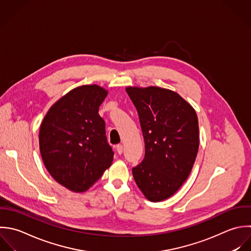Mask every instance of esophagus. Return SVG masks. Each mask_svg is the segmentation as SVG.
I'll use <instances>...</instances> for the list:
<instances>
[{"mask_svg":"<svg viewBox=\"0 0 251 251\" xmlns=\"http://www.w3.org/2000/svg\"><path fill=\"white\" fill-rule=\"evenodd\" d=\"M116 151H117V152H118L119 154H121V153L123 152V146H122L121 144L117 145V146H116Z\"/></svg>","mask_w":251,"mask_h":251,"instance_id":"obj_1","label":"esophagus"}]
</instances>
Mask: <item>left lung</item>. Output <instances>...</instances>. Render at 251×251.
Returning a JSON list of instances; mask_svg holds the SVG:
<instances>
[{
    "instance_id": "1",
    "label": "left lung",
    "mask_w": 251,
    "mask_h": 251,
    "mask_svg": "<svg viewBox=\"0 0 251 251\" xmlns=\"http://www.w3.org/2000/svg\"><path fill=\"white\" fill-rule=\"evenodd\" d=\"M145 142V158L133 177L147 200L172 197L188 179L200 147L195 108L178 93L156 86L126 87Z\"/></svg>"
}]
</instances>
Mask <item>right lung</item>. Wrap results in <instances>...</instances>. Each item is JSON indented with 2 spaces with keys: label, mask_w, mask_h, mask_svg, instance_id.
<instances>
[{
  "label": "right lung",
  "mask_w": 251,
  "mask_h": 251,
  "mask_svg": "<svg viewBox=\"0 0 251 251\" xmlns=\"http://www.w3.org/2000/svg\"><path fill=\"white\" fill-rule=\"evenodd\" d=\"M107 94L97 84L76 87L50 107L40 125L39 148L45 167L73 193L88 191L111 166L114 152L99 114Z\"/></svg>",
  "instance_id": "1"
}]
</instances>
